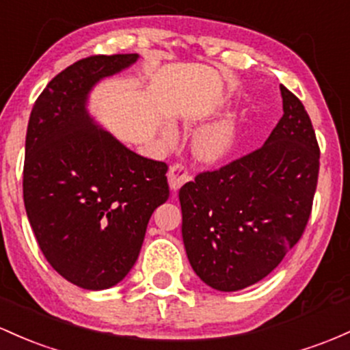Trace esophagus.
Here are the masks:
<instances>
[{"label": "esophagus", "instance_id": "obj_1", "mask_svg": "<svg viewBox=\"0 0 350 350\" xmlns=\"http://www.w3.org/2000/svg\"><path fill=\"white\" fill-rule=\"evenodd\" d=\"M167 179H169V186H171V189L178 191L184 183L191 181V174L184 164L176 163V164H172L171 169H169Z\"/></svg>", "mask_w": 350, "mask_h": 350}]
</instances>
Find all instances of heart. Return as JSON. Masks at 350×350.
<instances>
[{
	"mask_svg": "<svg viewBox=\"0 0 350 350\" xmlns=\"http://www.w3.org/2000/svg\"><path fill=\"white\" fill-rule=\"evenodd\" d=\"M164 134H166V137H172L171 129H166ZM232 137L234 134L231 126L226 124V122H217V124L209 126L198 134L196 151L204 161L221 159L232 148Z\"/></svg>",
	"mask_w": 350,
	"mask_h": 350,
	"instance_id": "obj_1",
	"label": "heart"
}]
</instances>
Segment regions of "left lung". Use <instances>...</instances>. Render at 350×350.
<instances>
[{
  "instance_id": "8db88e82",
  "label": "left lung",
  "mask_w": 350,
  "mask_h": 350,
  "mask_svg": "<svg viewBox=\"0 0 350 350\" xmlns=\"http://www.w3.org/2000/svg\"><path fill=\"white\" fill-rule=\"evenodd\" d=\"M281 96L284 114L266 143L179 189L187 259L217 291L266 278L310 217L321 149L301 99L284 86Z\"/></svg>"
}]
</instances>
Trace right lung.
<instances>
[{
	"mask_svg": "<svg viewBox=\"0 0 350 350\" xmlns=\"http://www.w3.org/2000/svg\"><path fill=\"white\" fill-rule=\"evenodd\" d=\"M137 55H94L56 75L38 96L26 131L23 199L51 267L90 291L126 278L146 228L167 201V164L152 161L96 128L86 96Z\"/></svg>",
	"mask_w": 350,
	"mask_h": 350,
	"instance_id": "right-lung-1",
	"label": "right lung"
}]
</instances>
